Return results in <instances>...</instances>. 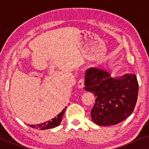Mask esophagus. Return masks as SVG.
<instances>
[{"instance_id": "34e87169", "label": "esophagus", "mask_w": 149, "mask_h": 149, "mask_svg": "<svg viewBox=\"0 0 149 149\" xmlns=\"http://www.w3.org/2000/svg\"><path fill=\"white\" fill-rule=\"evenodd\" d=\"M77 86L79 88H83L84 86V78H80L77 82Z\"/></svg>"}]
</instances>
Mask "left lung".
<instances>
[{
    "label": "left lung",
    "mask_w": 149,
    "mask_h": 149,
    "mask_svg": "<svg viewBox=\"0 0 149 149\" xmlns=\"http://www.w3.org/2000/svg\"><path fill=\"white\" fill-rule=\"evenodd\" d=\"M84 89L94 94L91 112L93 122L99 125H112L132 114L137 102L139 84L135 74L112 78L104 70L91 68L85 73Z\"/></svg>",
    "instance_id": "1"
}]
</instances>
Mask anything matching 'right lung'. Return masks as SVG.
<instances>
[{"label":"right lung","instance_id":"right-lung-1","mask_svg":"<svg viewBox=\"0 0 149 149\" xmlns=\"http://www.w3.org/2000/svg\"><path fill=\"white\" fill-rule=\"evenodd\" d=\"M65 110V109H63L62 112H60V114H58L55 118H52L51 120L47 121V122H46L40 123V124L31 125L29 126L33 128H37V129H41L42 130L50 129V128H53L54 127H56V126L58 125L60 123V122H61L62 118L63 115H64Z\"/></svg>","mask_w":149,"mask_h":149}]
</instances>
